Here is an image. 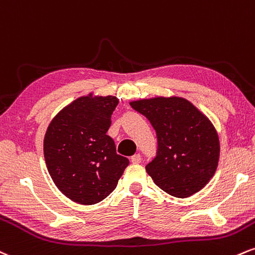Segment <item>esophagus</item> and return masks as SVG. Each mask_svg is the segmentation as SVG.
<instances>
[{
	"mask_svg": "<svg viewBox=\"0 0 255 255\" xmlns=\"http://www.w3.org/2000/svg\"><path fill=\"white\" fill-rule=\"evenodd\" d=\"M131 162L132 163H140L142 162V156L139 154H134L132 157H131Z\"/></svg>",
	"mask_w": 255,
	"mask_h": 255,
	"instance_id": "esophagus-1",
	"label": "esophagus"
}]
</instances>
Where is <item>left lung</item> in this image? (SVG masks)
Wrapping results in <instances>:
<instances>
[{"instance_id": "left-lung-1", "label": "left lung", "mask_w": 255, "mask_h": 255, "mask_svg": "<svg viewBox=\"0 0 255 255\" xmlns=\"http://www.w3.org/2000/svg\"><path fill=\"white\" fill-rule=\"evenodd\" d=\"M130 105L156 131V157L145 167L155 184L178 198L202 190L220 160V139L210 119L181 97L142 99Z\"/></svg>"}]
</instances>
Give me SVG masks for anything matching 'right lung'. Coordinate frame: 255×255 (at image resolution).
<instances>
[{"label": "right lung", "mask_w": 255, "mask_h": 255, "mask_svg": "<svg viewBox=\"0 0 255 255\" xmlns=\"http://www.w3.org/2000/svg\"><path fill=\"white\" fill-rule=\"evenodd\" d=\"M119 100L112 95L77 98L51 121L44 137V157L51 178L75 203L93 205L117 187L128 164L117 154L106 132Z\"/></svg>", "instance_id": "obj_1"}]
</instances>
